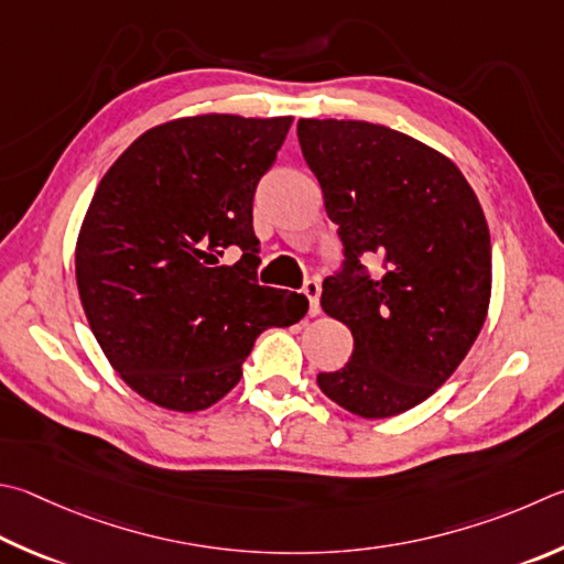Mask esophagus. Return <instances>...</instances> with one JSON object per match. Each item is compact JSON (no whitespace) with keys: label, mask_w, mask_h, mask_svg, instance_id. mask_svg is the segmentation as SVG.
Returning a JSON list of instances; mask_svg holds the SVG:
<instances>
[{"label":"esophagus","mask_w":564,"mask_h":564,"mask_svg":"<svg viewBox=\"0 0 564 564\" xmlns=\"http://www.w3.org/2000/svg\"><path fill=\"white\" fill-rule=\"evenodd\" d=\"M303 293H305V299H308V313L311 315H321V281H315V279H308L305 281V285H303Z\"/></svg>","instance_id":"obj_1"}]
</instances>
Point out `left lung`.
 Segmentation results:
<instances>
[{"label": "left lung", "instance_id": "left-lung-1", "mask_svg": "<svg viewBox=\"0 0 564 564\" xmlns=\"http://www.w3.org/2000/svg\"><path fill=\"white\" fill-rule=\"evenodd\" d=\"M299 142L345 247L321 305L355 340L350 362L317 387L357 416L402 414L454 375L484 327V209L452 160L387 126L301 118Z\"/></svg>", "mask_w": 564, "mask_h": 564}]
</instances>
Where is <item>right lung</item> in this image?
Returning <instances> with one entry per match:
<instances>
[{"instance_id": "1", "label": "right lung", "mask_w": 564, "mask_h": 564, "mask_svg": "<svg viewBox=\"0 0 564 564\" xmlns=\"http://www.w3.org/2000/svg\"><path fill=\"white\" fill-rule=\"evenodd\" d=\"M293 118L227 112L162 122L100 180L76 241L90 330L126 384L172 412L217 404L253 340L308 313L303 293L256 281L253 192ZM242 249L234 267L223 251Z\"/></svg>"}]
</instances>
